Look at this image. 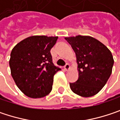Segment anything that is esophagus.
<instances>
[{
  "label": "esophagus",
  "instance_id": "esophagus-1",
  "mask_svg": "<svg viewBox=\"0 0 120 120\" xmlns=\"http://www.w3.org/2000/svg\"><path fill=\"white\" fill-rule=\"evenodd\" d=\"M64 69H65L66 71H67V70H69V69H70V66H69V64H66L64 65Z\"/></svg>",
  "mask_w": 120,
  "mask_h": 120
}]
</instances>
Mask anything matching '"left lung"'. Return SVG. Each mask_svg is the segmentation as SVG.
<instances>
[{
  "mask_svg": "<svg viewBox=\"0 0 120 120\" xmlns=\"http://www.w3.org/2000/svg\"><path fill=\"white\" fill-rule=\"evenodd\" d=\"M76 56L79 79L69 83L75 94L90 97L97 94L106 85L112 73L114 60L108 48L90 36L65 37Z\"/></svg>",
  "mask_w": 120,
  "mask_h": 120,
  "instance_id": "left-lung-1",
  "label": "left lung"
}]
</instances>
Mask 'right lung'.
Here are the masks:
<instances>
[{
    "mask_svg": "<svg viewBox=\"0 0 120 120\" xmlns=\"http://www.w3.org/2000/svg\"><path fill=\"white\" fill-rule=\"evenodd\" d=\"M58 38L44 35L29 37L12 50L11 74L17 87L26 96L41 98L51 92L53 76L61 70L53 64L50 52Z\"/></svg>",
    "mask_w": 120,
    "mask_h": 120,
    "instance_id": "1",
    "label": "right lung"
}]
</instances>
